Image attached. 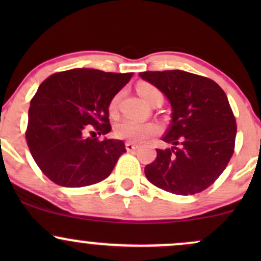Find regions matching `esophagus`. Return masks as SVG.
Returning <instances> with one entry per match:
<instances>
[{
  "label": "esophagus",
  "mask_w": 261,
  "mask_h": 261,
  "mask_svg": "<svg viewBox=\"0 0 261 261\" xmlns=\"http://www.w3.org/2000/svg\"><path fill=\"white\" fill-rule=\"evenodd\" d=\"M125 147H126L127 152H133L137 147H139V145H136V143H133V142H126L125 143Z\"/></svg>",
  "instance_id": "esophagus-1"
}]
</instances>
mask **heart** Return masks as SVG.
<instances>
[{
    "mask_svg": "<svg viewBox=\"0 0 261 261\" xmlns=\"http://www.w3.org/2000/svg\"><path fill=\"white\" fill-rule=\"evenodd\" d=\"M137 91L140 95L143 98L148 104H151L155 98L163 97L162 92L157 87H154L151 83H140L137 86ZM119 99H120V93L114 95L113 99L109 103V112L110 114H115L118 110ZM160 133V126L154 122H140L125 119L121 122H119L115 126L114 134L118 139L133 141V142H142L148 137L154 136Z\"/></svg>",
    "mask_w": 261,
    "mask_h": 261,
    "instance_id": "1",
    "label": "heart"
}]
</instances>
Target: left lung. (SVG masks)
<instances>
[{
  "mask_svg": "<svg viewBox=\"0 0 261 261\" xmlns=\"http://www.w3.org/2000/svg\"><path fill=\"white\" fill-rule=\"evenodd\" d=\"M140 76L161 89L172 106V122L145 167L152 184L175 195L206 190L222 174L234 152L237 124L226 93L215 81L180 70L146 71Z\"/></svg>",
  "mask_w": 261,
  "mask_h": 261,
  "instance_id": "obj_1",
  "label": "left lung"
}]
</instances>
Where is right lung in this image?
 I'll return each mask as SVG.
<instances>
[{
	"label": "right lung",
	"mask_w": 261,
	"mask_h": 261,
	"mask_svg": "<svg viewBox=\"0 0 261 261\" xmlns=\"http://www.w3.org/2000/svg\"><path fill=\"white\" fill-rule=\"evenodd\" d=\"M131 77L133 72L74 68L53 73L39 86L31 100L25 140L50 180L82 188L109 176L126 152L125 143L97 135L112 130L109 103Z\"/></svg>",
	"instance_id": "obj_1"
}]
</instances>
